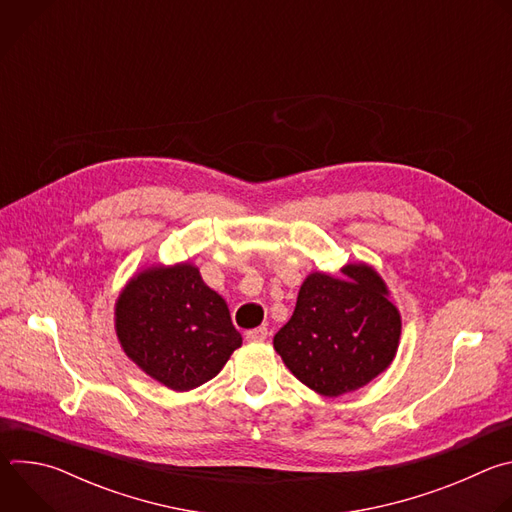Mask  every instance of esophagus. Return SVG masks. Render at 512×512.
<instances>
[{"label": "esophagus", "mask_w": 512, "mask_h": 512, "mask_svg": "<svg viewBox=\"0 0 512 512\" xmlns=\"http://www.w3.org/2000/svg\"><path fill=\"white\" fill-rule=\"evenodd\" d=\"M267 336H269V330H267L265 326H259V328L247 330V334H245V338H247V340H251V342H261V340H265Z\"/></svg>", "instance_id": "obj_1"}]
</instances>
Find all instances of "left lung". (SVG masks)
<instances>
[{"mask_svg":"<svg viewBox=\"0 0 512 512\" xmlns=\"http://www.w3.org/2000/svg\"><path fill=\"white\" fill-rule=\"evenodd\" d=\"M342 275L310 273L294 314L273 336L285 367L324 397L371 383L393 362L401 336L381 275L364 263L342 267Z\"/></svg>","mask_w":512,"mask_h":512,"instance_id":"8db88e82","label":"left lung"}]
</instances>
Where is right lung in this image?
Wrapping results in <instances>:
<instances>
[{
	"mask_svg": "<svg viewBox=\"0 0 512 512\" xmlns=\"http://www.w3.org/2000/svg\"><path fill=\"white\" fill-rule=\"evenodd\" d=\"M115 328L137 367L174 391L216 377L243 344L225 300L188 263L133 277L117 300Z\"/></svg>",
	"mask_w": 512,
	"mask_h": 512,
	"instance_id": "obj_1",
	"label": "right lung"
}]
</instances>
